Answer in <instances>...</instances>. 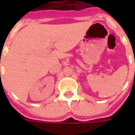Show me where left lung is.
I'll return each mask as SVG.
<instances>
[{
	"mask_svg": "<svg viewBox=\"0 0 135 135\" xmlns=\"http://www.w3.org/2000/svg\"><path fill=\"white\" fill-rule=\"evenodd\" d=\"M134 63H135V61H134Z\"/></svg>",
	"mask_w": 135,
	"mask_h": 135,
	"instance_id": "left-lung-1",
	"label": "left lung"
}]
</instances>
